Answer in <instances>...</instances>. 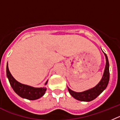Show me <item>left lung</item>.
<instances>
[{"instance_id":"obj_1","label":"left lung","mask_w":120,"mask_h":120,"mask_svg":"<svg viewBox=\"0 0 120 120\" xmlns=\"http://www.w3.org/2000/svg\"><path fill=\"white\" fill-rule=\"evenodd\" d=\"M104 54L105 56L106 61L105 68L103 76L97 86L91 89L79 93L72 91V90L68 87V90L69 93L75 99L83 102H90L96 99L106 88L109 81V64L107 56L105 52Z\"/></svg>"}]
</instances>
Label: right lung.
I'll use <instances>...</instances> for the list:
<instances>
[{"label": "right lung", "mask_w": 120, "mask_h": 120, "mask_svg": "<svg viewBox=\"0 0 120 120\" xmlns=\"http://www.w3.org/2000/svg\"><path fill=\"white\" fill-rule=\"evenodd\" d=\"M6 75L8 78L11 86L13 88L14 91L20 96L24 99H27L28 100H36L39 99L42 96H44L47 90L45 87L41 88H35L31 86L22 84L17 81L12 76L8 68V65L6 66ZM48 81L45 82V85L47 84Z\"/></svg>", "instance_id": "right-lung-1"}]
</instances>
